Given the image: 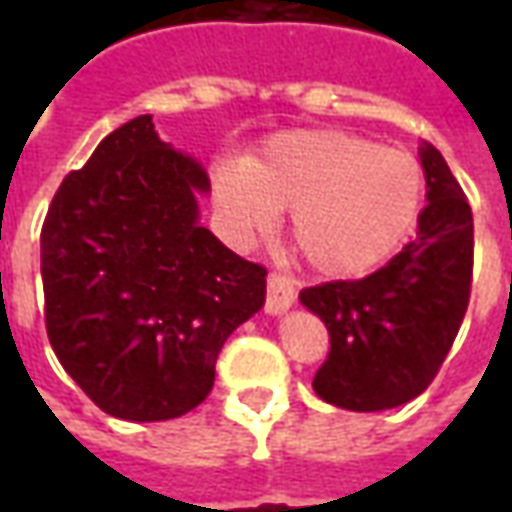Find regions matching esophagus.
I'll list each match as a JSON object with an SVG mask.
<instances>
[{"instance_id":"esophagus-1","label":"esophagus","mask_w":512,"mask_h":512,"mask_svg":"<svg viewBox=\"0 0 512 512\" xmlns=\"http://www.w3.org/2000/svg\"><path fill=\"white\" fill-rule=\"evenodd\" d=\"M296 301V288L288 277L282 274H268V293H266V312L268 315H279L293 307Z\"/></svg>"}]
</instances>
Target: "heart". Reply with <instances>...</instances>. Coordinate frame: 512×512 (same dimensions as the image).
<instances>
[{
	"instance_id": "b5f03b06",
	"label": "heart",
	"mask_w": 512,
	"mask_h": 512,
	"mask_svg": "<svg viewBox=\"0 0 512 512\" xmlns=\"http://www.w3.org/2000/svg\"><path fill=\"white\" fill-rule=\"evenodd\" d=\"M216 200L244 238L271 230L279 208L290 238L321 274L354 277L381 266L414 230L425 200L417 158L365 136L310 128L271 136L246 164L216 175Z\"/></svg>"
}]
</instances>
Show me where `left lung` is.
<instances>
[{
	"mask_svg": "<svg viewBox=\"0 0 512 512\" xmlns=\"http://www.w3.org/2000/svg\"><path fill=\"white\" fill-rule=\"evenodd\" d=\"M428 205L417 238L362 279L323 282L299 293L329 329V356L315 395L348 411H384L422 395L461 329L472 290V208L447 161L419 147Z\"/></svg>",
	"mask_w": 512,
	"mask_h": 512,
	"instance_id": "1",
	"label": "left lung"
}]
</instances>
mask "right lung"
<instances>
[{"label":"right lung","mask_w":512,"mask_h":512,"mask_svg":"<svg viewBox=\"0 0 512 512\" xmlns=\"http://www.w3.org/2000/svg\"><path fill=\"white\" fill-rule=\"evenodd\" d=\"M197 158L139 115L62 180L40 230L46 332L95 406L161 422L208 397L224 340L266 304V268L200 224Z\"/></svg>","instance_id":"right-lung-1"}]
</instances>
